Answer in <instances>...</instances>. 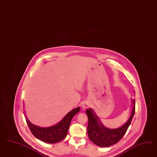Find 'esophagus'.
Wrapping results in <instances>:
<instances>
[{"label": "esophagus", "mask_w": 157, "mask_h": 157, "mask_svg": "<svg viewBox=\"0 0 157 157\" xmlns=\"http://www.w3.org/2000/svg\"><path fill=\"white\" fill-rule=\"evenodd\" d=\"M89 106H90V103L87 101H85L82 105V107L83 109L85 110L87 109V108H88L89 107Z\"/></svg>", "instance_id": "34e87169"}]
</instances>
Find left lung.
I'll use <instances>...</instances> for the list:
<instances>
[{"mask_svg":"<svg viewBox=\"0 0 157 157\" xmlns=\"http://www.w3.org/2000/svg\"><path fill=\"white\" fill-rule=\"evenodd\" d=\"M131 101L132 108L129 119L126 123L117 128H106L92 108L86 110V113L89 120L87 133L92 142L102 147H109L119 142L127 132L135 114V100Z\"/></svg>","mask_w":157,"mask_h":157,"instance_id":"8db88e82","label":"left lung"}]
</instances>
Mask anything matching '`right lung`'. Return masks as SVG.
Here are the masks:
<instances>
[{
    "label": "right lung",
    "mask_w": 157,
    "mask_h": 157,
    "mask_svg": "<svg viewBox=\"0 0 157 157\" xmlns=\"http://www.w3.org/2000/svg\"><path fill=\"white\" fill-rule=\"evenodd\" d=\"M80 108V107H78L72 110L59 123L48 127H40L34 125L26 116L25 119L31 132L36 138L44 142L56 143L62 141L66 137L72 119L79 112Z\"/></svg>",
    "instance_id": "1"
}]
</instances>
